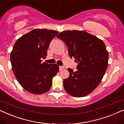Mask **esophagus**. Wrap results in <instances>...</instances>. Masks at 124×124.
I'll return each instance as SVG.
<instances>
[{"label":"esophagus","mask_w":124,"mask_h":124,"mask_svg":"<svg viewBox=\"0 0 124 124\" xmlns=\"http://www.w3.org/2000/svg\"><path fill=\"white\" fill-rule=\"evenodd\" d=\"M64 69V67L63 66H59V70H63V69Z\"/></svg>","instance_id":"34e87169"}]
</instances>
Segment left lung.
Instances as JSON below:
<instances>
[{"mask_svg": "<svg viewBox=\"0 0 124 124\" xmlns=\"http://www.w3.org/2000/svg\"><path fill=\"white\" fill-rule=\"evenodd\" d=\"M67 46L70 58L78 63L63 80L66 91L75 97L85 96L101 82L108 67V52L103 41L85 31H66L57 36Z\"/></svg>", "mask_w": 124, "mask_h": 124, "instance_id": "1", "label": "left lung"}]
</instances>
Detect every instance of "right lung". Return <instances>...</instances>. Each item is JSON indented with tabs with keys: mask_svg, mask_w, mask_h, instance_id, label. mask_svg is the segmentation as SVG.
Segmentation results:
<instances>
[{
	"mask_svg": "<svg viewBox=\"0 0 124 124\" xmlns=\"http://www.w3.org/2000/svg\"><path fill=\"white\" fill-rule=\"evenodd\" d=\"M58 33L47 29H33L16 41L11 53L12 70L21 86L34 94L48 91L59 71L57 64L42 62L49 44Z\"/></svg>",
	"mask_w": 124,
	"mask_h": 124,
	"instance_id": "1",
	"label": "right lung"
}]
</instances>
